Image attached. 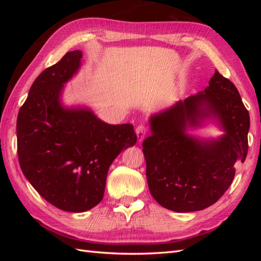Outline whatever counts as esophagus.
Returning a JSON list of instances; mask_svg holds the SVG:
<instances>
[{
    "label": "esophagus",
    "instance_id": "obj_1",
    "mask_svg": "<svg viewBox=\"0 0 261 261\" xmlns=\"http://www.w3.org/2000/svg\"><path fill=\"white\" fill-rule=\"evenodd\" d=\"M136 134H137V137H138V140H139V142H141L143 139H145V137L148 134L147 126L143 125V124L138 125L137 129H136Z\"/></svg>",
    "mask_w": 261,
    "mask_h": 261
}]
</instances>
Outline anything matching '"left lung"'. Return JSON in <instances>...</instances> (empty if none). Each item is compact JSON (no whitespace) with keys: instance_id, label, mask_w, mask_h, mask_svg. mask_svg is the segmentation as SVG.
Segmentation results:
<instances>
[{"instance_id":"1","label":"left lung","mask_w":261,"mask_h":261,"mask_svg":"<svg viewBox=\"0 0 261 261\" xmlns=\"http://www.w3.org/2000/svg\"><path fill=\"white\" fill-rule=\"evenodd\" d=\"M214 119L225 131L216 140L186 134L188 126ZM151 135L142 142L152 197L175 212L214 204L230 187L236 165L248 152L250 118L232 82L218 70L203 92L178 101L149 119Z\"/></svg>"}]
</instances>
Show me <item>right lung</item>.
Segmentation results:
<instances>
[{
	"label": "right lung",
	"instance_id": "add662e5",
	"mask_svg": "<svg viewBox=\"0 0 261 261\" xmlns=\"http://www.w3.org/2000/svg\"><path fill=\"white\" fill-rule=\"evenodd\" d=\"M83 54L69 51L39 75L16 121L18 157L33 188L66 212L102 201L111 164L136 145L132 124H108L86 107L66 108L64 85L80 70Z\"/></svg>",
	"mask_w": 261,
	"mask_h": 261
}]
</instances>
